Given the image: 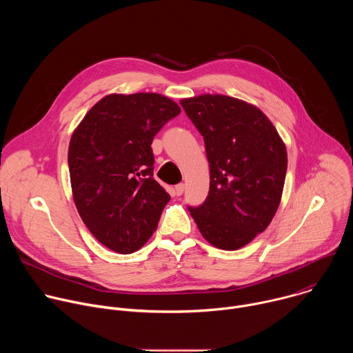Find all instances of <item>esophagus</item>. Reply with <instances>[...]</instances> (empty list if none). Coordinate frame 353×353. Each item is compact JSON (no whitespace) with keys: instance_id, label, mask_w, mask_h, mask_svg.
Masks as SVG:
<instances>
[{"instance_id":"34e87169","label":"esophagus","mask_w":353,"mask_h":353,"mask_svg":"<svg viewBox=\"0 0 353 353\" xmlns=\"http://www.w3.org/2000/svg\"><path fill=\"white\" fill-rule=\"evenodd\" d=\"M183 192H184V184L180 183V184H177V185L174 187V194H176L177 196H180Z\"/></svg>"}]
</instances>
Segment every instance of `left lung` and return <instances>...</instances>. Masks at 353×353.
<instances>
[{
  "label": "left lung",
  "instance_id": "8db88e82",
  "mask_svg": "<svg viewBox=\"0 0 353 353\" xmlns=\"http://www.w3.org/2000/svg\"><path fill=\"white\" fill-rule=\"evenodd\" d=\"M180 105L204 137L211 179L204 204L188 211L207 241L237 250L268 228L279 207L285 143L259 108L236 97L207 93Z\"/></svg>",
  "mask_w": 353,
  "mask_h": 353
}]
</instances>
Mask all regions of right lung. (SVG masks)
Masks as SVG:
<instances>
[{
  "label": "right lung",
  "instance_id": "1",
  "mask_svg": "<svg viewBox=\"0 0 353 353\" xmlns=\"http://www.w3.org/2000/svg\"><path fill=\"white\" fill-rule=\"evenodd\" d=\"M180 112L159 93H112L86 113L71 137L74 203L90 233L116 253L139 250L170 201L154 179L150 143Z\"/></svg>",
  "mask_w": 353,
  "mask_h": 353
}]
</instances>
